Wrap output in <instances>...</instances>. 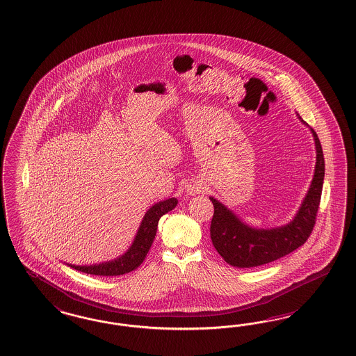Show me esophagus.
Segmentation results:
<instances>
[{"instance_id":"34e87169","label":"esophagus","mask_w":356,"mask_h":356,"mask_svg":"<svg viewBox=\"0 0 356 356\" xmlns=\"http://www.w3.org/2000/svg\"><path fill=\"white\" fill-rule=\"evenodd\" d=\"M204 191H206V186H204V184H203L202 181H199V179L191 181V182H188V184L186 186V193H187V195H197V194H203Z\"/></svg>"}]
</instances>
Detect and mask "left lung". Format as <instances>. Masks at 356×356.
Returning a JSON list of instances; mask_svg holds the SVG:
<instances>
[{
    "instance_id": "8db88e82",
    "label": "left lung",
    "mask_w": 356,
    "mask_h": 356,
    "mask_svg": "<svg viewBox=\"0 0 356 356\" xmlns=\"http://www.w3.org/2000/svg\"><path fill=\"white\" fill-rule=\"evenodd\" d=\"M296 115L304 126H308L300 115ZM309 131L316 147L314 172L296 215L287 224L273 228H255L216 197L209 196L215 207L211 221V240L227 264L238 268L270 264L296 250L308 240L314 227L325 178L321 143L312 128Z\"/></svg>"
}]
</instances>
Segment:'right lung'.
Listing matches in <instances>:
<instances>
[{
	"label": "right lung",
	"instance_id": "add662e5",
	"mask_svg": "<svg viewBox=\"0 0 356 356\" xmlns=\"http://www.w3.org/2000/svg\"><path fill=\"white\" fill-rule=\"evenodd\" d=\"M177 204H178L177 197H169V199L157 202L150 207L141 220L136 236L131 243V246L128 248V250L114 259L101 262V264H72L67 262L64 264L77 271L90 274V275L118 276L128 274L136 270L138 266L143 264V261L145 259L147 254L149 252L154 236L157 233V225L161 216L174 209Z\"/></svg>",
	"mask_w": 356,
	"mask_h": 356
}]
</instances>
